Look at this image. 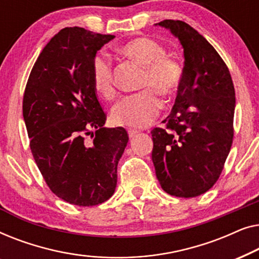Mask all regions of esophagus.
<instances>
[{
	"mask_svg": "<svg viewBox=\"0 0 259 259\" xmlns=\"http://www.w3.org/2000/svg\"><path fill=\"white\" fill-rule=\"evenodd\" d=\"M139 133L138 132V131H136V130H128V136H130V138H134L137 136V134Z\"/></svg>",
	"mask_w": 259,
	"mask_h": 259,
	"instance_id": "esophagus-1",
	"label": "esophagus"
}]
</instances>
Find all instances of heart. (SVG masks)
<instances>
[{"label":"heart","mask_w":259,"mask_h":259,"mask_svg":"<svg viewBox=\"0 0 259 259\" xmlns=\"http://www.w3.org/2000/svg\"><path fill=\"white\" fill-rule=\"evenodd\" d=\"M119 51L123 56L144 67L141 87L147 90L118 102L112 109L111 120L116 126L143 128L151 125L160 111V100L153 90L165 98L175 95L183 80V66L177 59L166 55L165 48L159 42L148 37L133 38L122 45ZM92 82L102 98L107 100L114 98L112 63L104 53L95 55L92 62Z\"/></svg>","instance_id":"b5f03b06"}]
</instances>
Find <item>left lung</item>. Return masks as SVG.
<instances>
[{
	"label": "left lung",
	"mask_w": 259,
	"mask_h": 259,
	"mask_svg": "<svg viewBox=\"0 0 259 259\" xmlns=\"http://www.w3.org/2000/svg\"><path fill=\"white\" fill-rule=\"evenodd\" d=\"M184 49V75L166 128L152 131V160L161 189L200 196L217 182L231 150L235 87L217 51L190 24L164 20Z\"/></svg>",
	"instance_id": "8db88e82"
}]
</instances>
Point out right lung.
<instances>
[{
    "label": "right lung",
    "instance_id": "add662e5",
    "mask_svg": "<svg viewBox=\"0 0 259 259\" xmlns=\"http://www.w3.org/2000/svg\"><path fill=\"white\" fill-rule=\"evenodd\" d=\"M114 37L63 28L38 55L23 95L35 162L52 192L79 206L113 196L118 162L128 143L125 128L104 127L106 114L92 82L94 56Z\"/></svg>",
    "mask_w": 259,
    "mask_h": 259
}]
</instances>
